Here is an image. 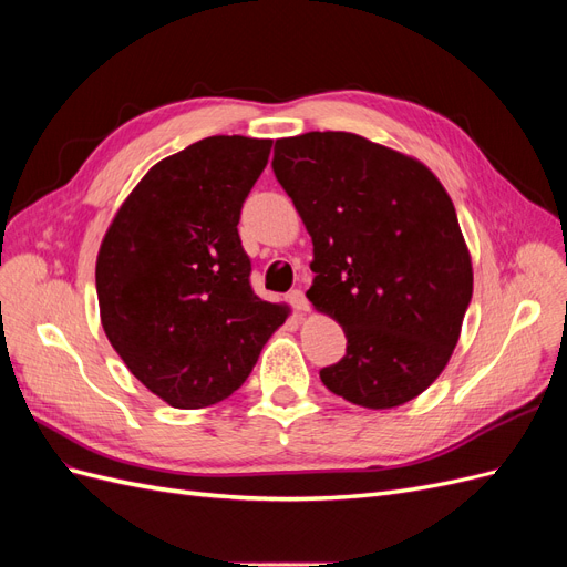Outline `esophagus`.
Listing matches in <instances>:
<instances>
[{
  "label": "esophagus",
  "instance_id": "1",
  "mask_svg": "<svg viewBox=\"0 0 567 567\" xmlns=\"http://www.w3.org/2000/svg\"><path fill=\"white\" fill-rule=\"evenodd\" d=\"M288 302L293 305L298 312H307V310H310V302H307V298H305V290H300V288H293V290H290V293H288Z\"/></svg>",
  "mask_w": 567,
  "mask_h": 567
}]
</instances>
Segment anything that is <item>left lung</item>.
<instances>
[{"mask_svg":"<svg viewBox=\"0 0 567 567\" xmlns=\"http://www.w3.org/2000/svg\"><path fill=\"white\" fill-rule=\"evenodd\" d=\"M271 169L315 244L307 298L346 331L321 383L392 409L447 367L473 296L454 203L414 158L350 132L277 140Z\"/></svg>","mask_w":567,"mask_h":567,"instance_id":"1","label":"left lung"}]
</instances>
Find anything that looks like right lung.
Instances as JSON below:
<instances>
[{"label":"right lung","instance_id":"obj_1","mask_svg":"<svg viewBox=\"0 0 567 567\" xmlns=\"http://www.w3.org/2000/svg\"><path fill=\"white\" fill-rule=\"evenodd\" d=\"M271 140L205 136L153 165L96 260L111 346L169 406L203 409L244 385L286 307L255 296L238 236Z\"/></svg>","mask_w":567,"mask_h":567}]
</instances>
